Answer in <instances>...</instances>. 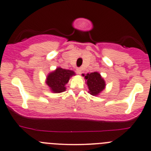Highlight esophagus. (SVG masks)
Instances as JSON below:
<instances>
[{
    "instance_id": "esophagus-1",
    "label": "esophagus",
    "mask_w": 151,
    "mask_h": 151,
    "mask_svg": "<svg viewBox=\"0 0 151 151\" xmlns=\"http://www.w3.org/2000/svg\"><path fill=\"white\" fill-rule=\"evenodd\" d=\"M76 72H77L78 74H79V75H81V74L82 73V70H81V68H77V69H76Z\"/></svg>"
}]
</instances>
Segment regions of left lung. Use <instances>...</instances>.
Returning <instances> with one entry per match:
<instances>
[{
  "label": "left lung",
  "instance_id": "8db88e82",
  "mask_svg": "<svg viewBox=\"0 0 151 151\" xmlns=\"http://www.w3.org/2000/svg\"><path fill=\"white\" fill-rule=\"evenodd\" d=\"M86 84L89 89V93L93 96H98L106 88V82L101 74L98 72L83 74Z\"/></svg>",
  "mask_w": 151,
  "mask_h": 151
}]
</instances>
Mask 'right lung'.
Returning a JSON list of instances; mask_svg holds the SVG:
<instances>
[{"mask_svg":"<svg viewBox=\"0 0 151 151\" xmlns=\"http://www.w3.org/2000/svg\"><path fill=\"white\" fill-rule=\"evenodd\" d=\"M76 73L70 70L63 68H56L55 70L48 73L46 78L45 83L50 90L53 93H61L66 90V84L72 76H75Z\"/></svg>","mask_w":151,"mask_h":151,"instance_id":"obj_1","label":"right lung"}]
</instances>
